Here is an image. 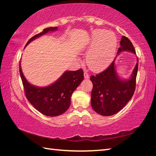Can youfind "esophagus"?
Wrapping results in <instances>:
<instances>
[{
    "label": "esophagus",
    "mask_w": 156,
    "mask_h": 156,
    "mask_svg": "<svg viewBox=\"0 0 156 156\" xmlns=\"http://www.w3.org/2000/svg\"><path fill=\"white\" fill-rule=\"evenodd\" d=\"M84 78H85V79H89V73H87V72H84Z\"/></svg>",
    "instance_id": "obj_1"
}]
</instances>
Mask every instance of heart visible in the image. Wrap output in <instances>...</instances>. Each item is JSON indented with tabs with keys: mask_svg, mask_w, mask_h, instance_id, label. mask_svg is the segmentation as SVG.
I'll use <instances>...</instances> for the list:
<instances>
[{
	"mask_svg": "<svg viewBox=\"0 0 156 156\" xmlns=\"http://www.w3.org/2000/svg\"><path fill=\"white\" fill-rule=\"evenodd\" d=\"M117 44L114 33L103 30H94L84 49L89 69L94 72H100L109 67L115 55Z\"/></svg>",
	"mask_w": 156,
	"mask_h": 156,
	"instance_id": "b5f03b06",
	"label": "heart"
}]
</instances>
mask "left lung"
<instances>
[{
    "label": "left lung",
    "instance_id": "obj_1",
    "mask_svg": "<svg viewBox=\"0 0 156 156\" xmlns=\"http://www.w3.org/2000/svg\"><path fill=\"white\" fill-rule=\"evenodd\" d=\"M117 57L122 52L136 54V51L129 39L122 36ZM115 58L103 72L91 76L93 83L91 96V107L97 113L110 116L117 113L125 106L133 96L136 87V79L138 68L137 58L135 67L128 78H122L117 72Z\"/></svg>",
    "mask_w": 156,
    "mask_h": 156
}]
</instances>
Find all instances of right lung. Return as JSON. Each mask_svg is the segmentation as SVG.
Segmentation results:
<instances>
[{
    "instance_id": "obj_1",
    "label": "right lung",
    "mask_w": 156,
    "mask_h": 156,
    "mask_svg": "<svg viewBox=\"0 0 156 156\" xmlns=\"http://www.w3.org/2000/svg\"><path fill=\"white\" fill-rule=\"evenodd\" d=\"M58 31L57 27L44 29L42 32L30 38L26 44L48 32ZM19 63L20 75L24 87L26 98L36 109L47 116H58L64 113L69 108L71 97L84 79L83 70L65 71L54 83L45 87H38L31 84L22 72Z\"/></svg>"
}]
</instances>
